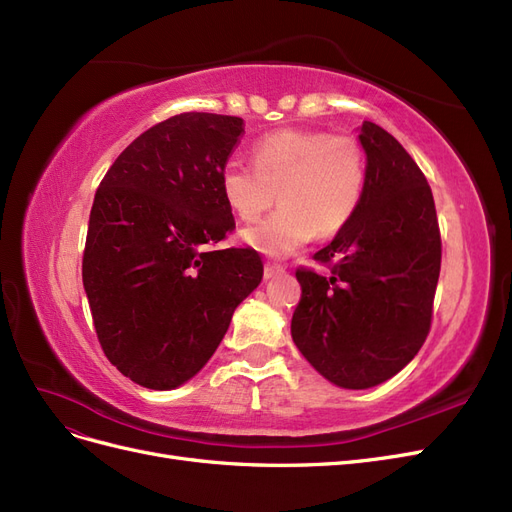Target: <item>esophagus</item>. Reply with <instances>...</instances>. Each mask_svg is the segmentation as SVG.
Listing matches in <instances>:
<instances>
[{
	"mask_svg": "<svg viewBox=\"0 0 512 512\" xmlns=\"http://www.w3.org/2000/svg\"><path fill=\"white\" fill-rule=\"evenodd\" d=\"M283 268H280V266H270V263H268V266H266V270H263V278H266V280H272V278H276V276H283Z\"/></svg>",
	"mask_w": 512,
	"mask_h": 512,
	"instance_id": "1",
	"label": "esophagus"
}]
</instances>
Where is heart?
Returning <instances> with one entry per match:
<instances>
[{
  "mask_svg": "<svg viewBox=\"0 0 512 512\" xmlns=\"http://www.w3.org/2000/svg\"><path fill=\"white\" fill-rule=\"evenodd\" d=\"M253 166L229 159L221 168L225 204L255 221L278 193L272 217L242 229V242L268 257H289L321 234L349 223L366 187V159L349 136L280 129L253 146Z\"/></svg>",
  "mask_w": 512,
  "mask_h": 512,
  "instance_id": "b5f03b06",
  "label": "heart"
}]
</instances>
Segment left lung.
<instances>
[{
  "instance_id": "obj_1",
  "label": "left lung",
  "mask_w": 512,
  "mask_h": 512,
  "mask_svg": "<svg viewBox=\"0 0 512 512\" xmlns=\"http://www.w3.org/2000/svg\"><path fill=\"white\" fill-rule=\"evenodd\" d=\"M366 187L349 223L315 259L332 276L298 270L302 300L291 338L308 364L342 389L389 381L430 332L440 274L432 189L404 146L364 121Z\"/></svg>"
}]
</instances>
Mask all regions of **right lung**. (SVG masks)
<instances>
[{
  "label": "right lung",
  "instance_id": "add662e5",
  "mask_svg": "<svg viewBox=\"0 0 512 512\" xmlns=\"http://www.w3.org/2000/svg\"><path fill=\"white\" fill-rule=\"evenodd\" d=\"M242 119L183 112L146 129L95 193L82 285L102 349L146 389H176L221 344L263 276L253 249L212 251L236 221L221 168Z\"/></svg>",
  "mask_w": 512,
  "mask_h": 512
}]
</instances>
